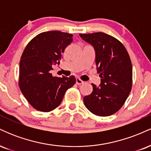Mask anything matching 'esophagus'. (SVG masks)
I'll return each mask as SVG.
<instances>
[{
    "instance_id": "34e87169",
    "label": "esophagus",
    "mask_w": 151,
    "mask_h": 151,
    "mask_svg": "<svg viewBox=\"0 0 151 151\" xmlns=\"http://www.w3.org/2000/svg\"><path fill=\"white\" fill-rule=\"evenodd\" d=\"M84 81H83L79 78H77V79H76V83H77V84H78V85H81V84H84Z\"/></svg>"
}]
</instances>
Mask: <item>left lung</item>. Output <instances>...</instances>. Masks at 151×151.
<instances>
[{
	"label": "left lung",
	"instance_id": "8db88e82",
	"mask_svg": "<svg viewBox=\"0 0 151 151\" xmlns=\"http://www.w3.org/2000/svg\"><path fill=\"white\" fill-rule=\"evenodd\" d=\"M93 47L99 86L91 84L93 91L84 97L85 106L99 116L115 114L124 104L132 88L133 69L131 59L124 45L104 32L79 34Z\"/></svg>",
	"mask_w": 151,
	"mask_h": 151
}]
</instances>
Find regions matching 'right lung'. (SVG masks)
<instances>
[{
    "instance_id": "obj_1",
    "label": "right lung",
    "mask_w": 151,
    "mask_h": 151,
    "mask_svg": "<svg viewBox=\"0 0 151 151\" xmlns=\"http://www.w3.org/2000/svg\"><path fill=\"white\" fill-rule=\"evenodd\" d=\"M73 35L48 31L31 40L20 58L19 87L36 110L49 112L61 104L67 89L76 83L73 75H52L54 65H60L62 54L72 42Z\"/></svg>"
}]
</instances>
